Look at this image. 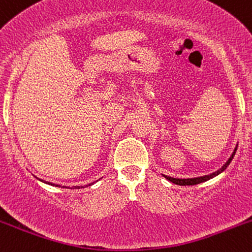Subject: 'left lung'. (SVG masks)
<instances>
[{
  "label": "left lung",
  "instance_id": "obj_1",
  "mask_svg": "<svg viewBox=\"0 0 252 252\" xmlns=\"http://www.w3.org/2000/svg\"><path fill=\"white\" fill-rule=\"evenodd\" d=\"M236 150H237V147H236L235 152H233V153H232V155H231V158H228V160H227V162L225 163L224 166H222L220 169H218V170H217V172L212 173V174L205 175V176H200V178H193V179H175V178H170V176H167V175H164V178H166L167 180H169L170 182H173V184H175V185H180V186H190V185L201 184V182L210 180V179L215 178L216 175L220 174L221 172H224V170L226 169V167L228 166V164H230L231 161H232L233 156H235V154H236Z\"/></svg>",
  "mask_w": 252,
  "mask_h": 252
}]
</instances>
